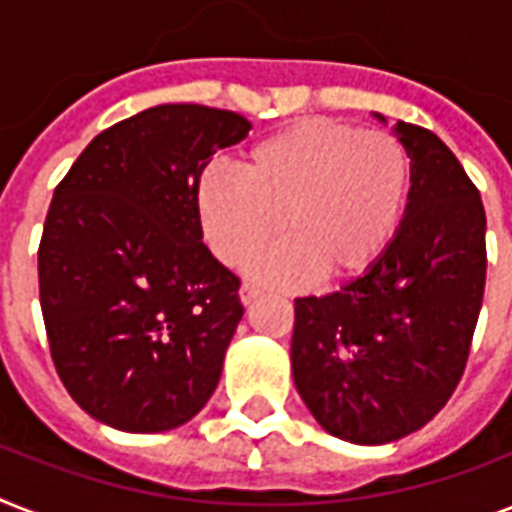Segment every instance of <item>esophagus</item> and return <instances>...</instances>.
<instances>
[{
    "mask_svg": "<svg viewBox=\"0 0 512 512\" xmlns=\"http://www.w3.org/2000/svg\"><path fill=\"white\" fill-rule=\"evenodd\" d=\"M257 297H260V289L252 287V284H241V289H239V300H241V303L252 305L257 300Z\"/></svg>",
    "mask_w": 512,
    "mask_h": 512,
    "instance_id": "1",
    "label": "esophagus"
}]
</instances>
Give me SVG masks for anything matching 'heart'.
<instances>
[{
	"instance_id": "heart-1",
	"label": "heart",
	"mask_w": 512,
	"mask_h": 512,
	"mask_svg": "<svg viewBox=\"0 0 512 512\" xmlns=\"http://www.w3.org/2000/svg\"><path fill=\"white\" fill-rule=\"evenodd\" d=\"M239 180L204 172L196 212L209 249L241 265L281 231L287 239L247 263L268 287L361 279L380 263L404 220L412 167L388 132L305 119L249 146Z\"/></svg>"
}]
</instances>
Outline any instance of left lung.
<instances>
[{
	"label": "left lung",
	"instance_id": "1",
	"mask_svg": "<svg viewBox=\"0 0 512 512\" xmlns=\"http://www.w3.org/2000/svg\"><path fill=\"white\" fill-rule=\"evenodd\" d=\"M393 132L412 167L396 239L340 292L297 297L292 332L305 406L327 433L364 446L409 436L444 409L468 364L486 284L478 188L438 135L406 122Z\"/></svg>",
	"mask_w": 512,
	"mask_h": 512
}]
</instances>
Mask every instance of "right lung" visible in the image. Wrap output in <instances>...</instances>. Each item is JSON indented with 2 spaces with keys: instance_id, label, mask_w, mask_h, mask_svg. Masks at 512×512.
Listing matches in <instances>:
<instances>
[{
  "instance_id": "add662e5",
  "label": "right lung",
  "mask_w": 512,
  "mask_h": 512,
  "mask_svg": "<svg viewBox=\"0 0 512 512\" xmlns=\"http://www.w3.org/2000/svg\"><path fill=\"white\" fill-rule=\"evenodd\" d=\"M244 116L167 103L108 127L60 180L39 244V300L60 380L124 433H162L215 393L244 316L239 279L201 241L196 185Z\"/></svg>"
}]
</instances>
